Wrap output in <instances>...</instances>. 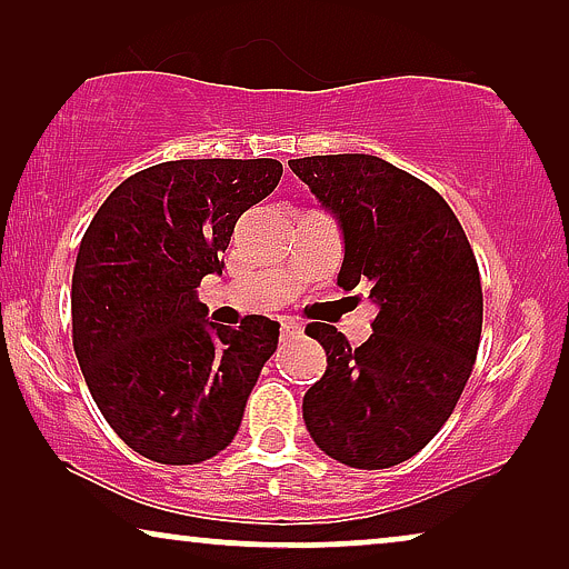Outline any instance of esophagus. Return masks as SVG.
Wrapping results in <instances>:
<instances>
[{"label": "esophagus", "instance_id": "obj_1", "mask_svg": "<svg viewBox=\"0 0 569 569\" xmlns=\"http://www.w3.org/2000/svg\"><path fill=\"white\" fill-rule=\"evenodd\" d=\"M298 333H302V323L292 321V318H284V321H282V339L298 337Z\"/></svg>", "mask_w": 569, "mask_h": 569}]
</instances>
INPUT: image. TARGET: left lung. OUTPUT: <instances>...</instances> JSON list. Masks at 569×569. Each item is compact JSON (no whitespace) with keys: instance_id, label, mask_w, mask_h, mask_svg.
<instances>
[{"instance_id":"1","label":"left lung","mask_w":569,"mask_h":569,"mask_svg":"<svg viewBox=\"0 0 569 569\" xmlns=\"http://www.w3.org/2000/svg\"><path fill=\"white\" fill-rule=\"evenodd\" d=\"M345 238L339 287L370 282V339L349 347L329 323L308 337L326 372L302 399L316 446L352 469L417 456L453 415L481 337V282L469 238L432 186L376 154L290 160Z\"/></svg>"}]
</instances>
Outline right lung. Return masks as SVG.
<instances>
[{
	"label": "right lung",
	"mask_w": 569,
	"mask_h": 569,
	"mask_svg": "<svg viewBox=\"0 0 569 569\" xmlns=\"http://www.w3.org/2000/svg\"><path fill=\"white\" fill-rule=\"evenodd\" d=\"M282 162L170 160L129 176L84 232L72 277V341L113 432L158 463H201L236 438L279 323L207 318L197 287L222 274L238 217Z\"/></svg>",
	"instance_id": "obj_1"
}]
</instances>
